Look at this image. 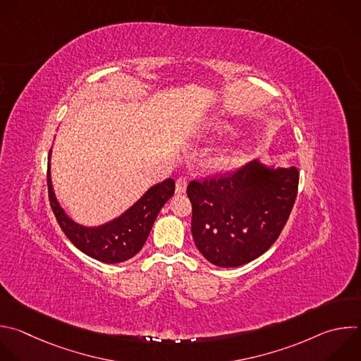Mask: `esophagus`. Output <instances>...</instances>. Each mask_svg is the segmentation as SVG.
I'll list each match as a JSON object with an SVG mask.
<instances>
[{
	"mask_svg": "<svg viewBox=\"0 0 361 361\" xmlns=\"http://www.w3.org/2000/svg\"><path fill=\"white\" fill-rule=\"evenodd\" d=\"M185 190H187V178L185 177L177 178V181H176V192L177 194H183V192H185Z\"/></svg>",
	"mask_w": 361,
	"mask_h": 361,
	"instance_id": "34e87169",
	"label": "esophagus"
}]
</instances>
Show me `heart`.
Instances as JSON below:
<instances>
[{
  "label": "heart",
  "instance_id": "heart-1",
  "mask_svg": "<svg viewBox=\"0 0 361 361\" xmlns=\"http://www.w3.org/2000/svg\"><path fill=\"white\" fill-rule=\"evenodd\" d=\"M218 133L224 135V136L233 135L235 133V128L232 125H225V126H222L218 130ZM243 156H244V152H243L241 147H239V146H229V147L222 149L216 154V157L214 160V164L218 169H231V167L236 166L239 161H241Z\"/></svg>",
  "mask_w": 361,
  "mask_h": 361
}]
</instances>
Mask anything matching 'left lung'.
Masks as SVG:
<instances>
[{
    "label": "left lung",
    "instance_id": "left-lung-1",
    "mask_svg": "<svg viewBox=\"0 0 361 361\" xmlns=\"http://www.w3.org/2000/svg\"><path fill=\"white\" fill-rule=\"evenodd\" d=\"M296 167L279 169L254 160L209 181H191V232L195 247L212 265H245L276 241L298 195Z\"/></svg>",
    "mask_w": 361,
    "mask_h": 361
}]
</instances>
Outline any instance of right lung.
Instances as JSON below:
<instances>
[{"label":"right lung","mask_w":361,"mask_h":361,"mask_svg":"<svg viewBox=\"0 0 361 361\" xmlns=\"http://www.w3.org/2000/svg\"><path fill=\"white\" fill-rule=\"evenodd\" d=\"M51 156L52 150H49L48 157L49 201L56 221L69 241L87 257L104 264L125 262L140 252L160 209L174 194V180L167 178L154 184L118 216L100 225L87 226L73 221L61 207L51 178Z\"/></svg>","instance_id":"1"}]
</instances>
